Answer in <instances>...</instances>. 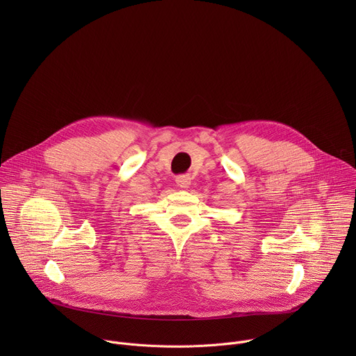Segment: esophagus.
<instances>
[{
	"label": "esophagus",
	"instance_id": "obj_1",
	"mask_svg": "<svg viewBox=\"0 0 356 356\" xmlns=\"http://www.w3.org/2000/svg\"><path fill=\"white\" fill-rule=\"evenodd\" d=\"M176 183L180 188H187L191 183V177L188 175H180L176 177Z\"/></svg>",
	"mask_w": 356,
	"mask_h": 356
}]
</instances>
